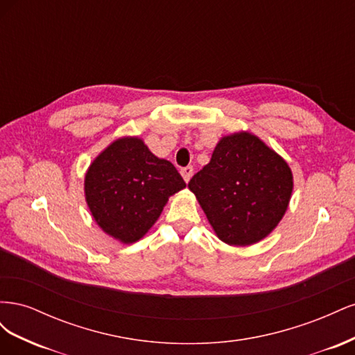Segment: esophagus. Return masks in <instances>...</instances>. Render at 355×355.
I'll use <instances>...</instances> for the list:
<instances>
[{
  "label": "esophagus",
  "instance_id": "esophagus-1",
  "mask_svg": "<svg viewBox=\"0 0 355 355\" xmlns=\"http://www.w3.org/2000/svg\"><path fill=\"white\" fill-rule=\"evenodd\" d=\"M192 173H194V168H192L191 166H188V167H184L180 170V175H182V178H184V180L187 182H189V179L192 178Z\"/></svg>",
  "mask_w": 355,
  "mask_h": 355
}]
</instances>
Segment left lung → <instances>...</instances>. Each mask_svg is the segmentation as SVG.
I'll return each mask as SVG.
<instances>
[{
  "label": "left lung",
  "mask_w": 355,
  "mask_h": 355,
  "mask_svg": "<svg viewBox=\"0 0 355 355\" xmlns=\"http://www.w3.org/2000/svg\"><path fill=\"white\" fill-rule=\"evenodd\" d=\"M188 188L218 237L230 245L263 240L282 220L293 189L292 170L259 137L223 136Z\"/></svg>",
  "instance_id": "8db88e82"
}]
</instances>
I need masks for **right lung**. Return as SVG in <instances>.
Returning <instances> with one entry per match:
<instances>
[{"mask_svg":"<svg viewBox=\"0 0 355 355\" xmlns=\"http://www.w3.org/2000/svg\"><path fill=\"white\" fill-rule=\"evenodd\" d=\"M185 187L176 167L155 157L139 137L116 139L94 158L84 179L96 223L124 244L141 240L168 197Z\"/></svg>","mask_w":355,"mask_h":355,"instance_id":"obj_1","label":"right lung"}]
</instances>
